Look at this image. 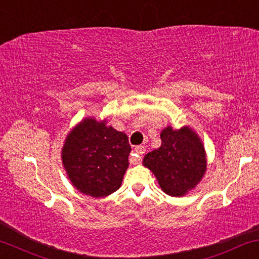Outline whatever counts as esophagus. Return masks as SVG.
<instances>
[{
  "label": "esophagus",
  "instance_id": "obj_1",
  "mask_svg": "<svg viewBox=\"0 0 259 259\" xmlns=\"http://www.w3.org/2000/svg\"><path fill=\"white\" fill-rule=\"evenodd\" d=\"M145 152H146V148L143 146L135 147L132 158H130V162L134 163V165H135V163H140L142 161V155L145 154Z\"/></svg>",
  "mask_w": 259,
  "mask_h": 259
}]
</instances>
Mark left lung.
Listing matches in <instances>:
<instances>
[{"label":"left lung","mask_w":259,"mask_h":259,"mask_svg":"<svg viewBox=\"0 0 259 259\" xmlns=\"http://www.w3.org/2000/svg\"><path fill=\"white\" fill-rule=\"evenodd\" d=\"M161 146L143 159L165 194L181 197L196 188L207 169L203 143L190 126L175 130L167 126L160 134Z\"/></svg>","instance_id":"left-lung-1"}]
</instances>
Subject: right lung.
Here are the masks:
<instances>
[{
    "label": "right lung",
    "mask_w": 259,
    "mask_h": 259,
    "mask_svg": "<svg viewBox=\"0 0 259 259\" xmlns=\"http://www.w3.org/2000/svg\"><path fill=\"white\" fill-rule=\"evenodd\" d=\"M132 147L127 136L106 120L84 118L71 129L62 148V162L71 184L92 197H105L122 185Z\"/></svg>",
    "instance_id": "right-lung-1"
}]
</instances>
